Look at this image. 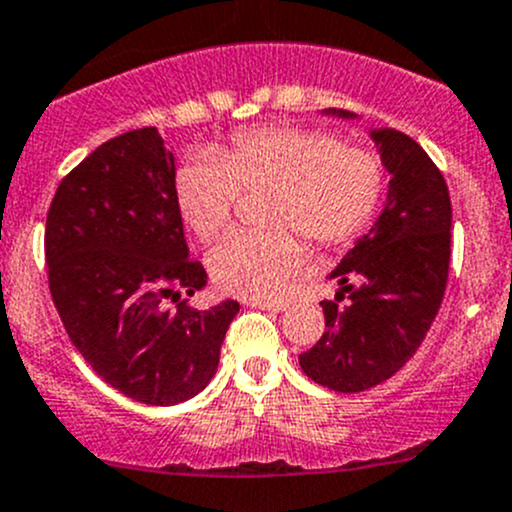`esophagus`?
<instances>
[{
	"instance_id": "1",
	"label": "esophagus",
	"mask_w": 512,
	"mask_h": 512,
	"mask_svg": "<svg viewBox=\"0 0 512 512\" xmlns=\"http://www.w3.org/2000/svg\"><path fill=\"white\" fill-rule=\"evenodd\" d=\"M247 304L255 309H267V312H282V309H287V302H280V299H247Z\"/></svg>"
}]
</instances>
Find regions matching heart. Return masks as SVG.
Here are the masks:
<instances>
[{"label": "heart", "mask_w": 512, "mask_h": 512, "mask_svg": "<svg viewBox=\"0 0 512 512\" xmlns=\"http://www.w3.org/2000/svg\"><path fill=\"white\" fill-rule=\"evenodd\" d=\"M384 165L366 148L342 146L312 128H252L218 153H193L175 170L178 213L200 240L230 223L240 193H270L272 232H232L210 250L208 270L227 294L275 297L304 260V245H344L374 220L384 198Z\"/></svg>", "instance_id": "1"}]
</instances>
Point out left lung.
Segmentation results:
<instances>
[{
    "instance_id": "1",
    "label": "left lung",
    "mask_w": 512,
    "mask_h": 512,
    "mask_svg": "<svg viewBox=\"0 0 512 512\" xmlns=\"http://www.w3.org/2000/svg\"><path fill=\"white\" fill-rule=\"evenodd\" d=\"M324 113L356 118L342 108ZM369 136L391 175L384 210L329 275L339 289L334 302H322L324 334L299 354L304 374L339 394L391 379L416 354L451 262V198L441 170L406 133L374 128ZM344 293L348 304L339 308Z\"/></svg>"
}]
</instances>
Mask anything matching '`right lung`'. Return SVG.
Here are the masks:
<instances>
[{
  "instance_id": "add662e5",
  "label": "right lung",
  "mask_w": 512,
  "mask_h": 512,
  "mask_svg": "<svg viewBox=\"0 0 512 512\" xmlns=\"http://www.w3.org/2000/svg\"><path fill=\"white\" fill-rule=\"evenodd\" d=\"M173 180L158 128H138L81 160L46 215L49 289L66 334L106 384L148 406L180 404L210 384L240 312L235 299L163 309L208 282L190 260Z\"/></svg>"
}]
</instances>
